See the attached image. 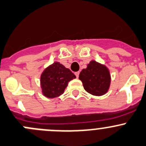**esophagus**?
Instances as JSON below:
<instances>
[{
  "label": "esophagus",
  "mask_w": 146,
  "mask_h": 146,
  "mask_svg": "<svg viewBox=\"0 0 146 146\" xmlns=\"http://www.w3.org/2000/svg\"><path fill=\"white\" fill-rule=\"evenodd\" d=\"M75 75H76V77H79V72H75Z\"/></svg>",
  "instance_id": "1"
}]
</instances>
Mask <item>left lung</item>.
Returning a JSON list of instances; mask_svg holds the SVG:
<instances>
[{"instance_id":"obj_1","label":"left lung","mask_w":146,"mask_h":146,"mask_svg":"<svg viewBox=\"0 0 146 146\" xmlns=\"http://www.w3.org/2000/svg\"><path fill=\"white\" fill-rule=\"evenodd\" d=\"M79 79L82 82L85 90L94 96L106 94L111 83L109 70L94 60L89 62L86 69L82 70Z\"/></svg>"}]
</instances>
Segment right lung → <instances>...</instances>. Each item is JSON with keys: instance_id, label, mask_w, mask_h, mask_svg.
Returning a JSON list of instances; mask_svg holds the SVG:
<instances>
[{"instance_id": "add662e5", "label": "right lung", "mask_w": 146, "mask_h": 146, "mask_svg": "<svg viewBox=\"0 0 146 146\" xmlns=\"http://www.w3.org/2000/svg\"><path fill=\"white\" fill-rule=\"evenodd\" d=\"M76 76L69 69L60 62H54L44 70L41 75L40 82L42 93L46 97H57L64 93L69 82Z\"/></svg>"}]
</instances>
